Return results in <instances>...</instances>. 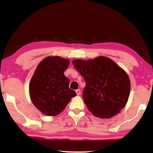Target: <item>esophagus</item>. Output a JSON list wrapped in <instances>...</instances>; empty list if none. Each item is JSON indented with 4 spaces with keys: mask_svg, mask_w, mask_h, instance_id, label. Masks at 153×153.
Instances as JSON below:
<instances>
[{
    "mask_svg": "<svg viewBox=\"0 0 153 153\" xmlns=\"http://www.w3.org/2000/svg\"><path fill=\"white\" fill-rule=\"evenodd\" d=\"M76 92L77 95H79L80 94H81V91H80V89H77V90L76 91Z\"/></svg>",
    "mask_w": 153,
    "mask_h": 153,
    "instance_id": "1",
    "label": "esophagus"
}]
</instances>
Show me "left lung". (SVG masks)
<instances>
[{"instance_id": "left-lung-1", "label": "left lung", "mask_w": 153, "mask_h": 153, "mask_svg": "<svg viewBox=\"0 0 153 153\" xmlns=\"http://www.w3.org/2000/svg\"><path fill=\"white\" fill-rule=\"evenodd\" d=\"M72 63L85 81L83 99L94 116L110 118L124 108L131 89L124 70L105 56L74 60Z\"/></svg>"}]
</instances>
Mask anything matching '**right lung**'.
I'll return each instance as SVG.
<instances>
[{"instance_id": "obj_1", "label": "right lung", "mask_w": 153, "mask_h": 153, "mask_svg": "<svg viewBox=\"0 0 153 153\" xmlns=\"http://www.w3.org/2000/svg\"><path fill=\"white\" fill-rule=\"evenodd\" d=\"M69 64L66 58L47 56L38 64L31 77L29 86L30 99L45 115L59 114L76 95L69 88V79L64 74Z\"/></svg>"}]
</instances>
